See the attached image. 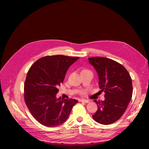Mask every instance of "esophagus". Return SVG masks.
I'll use <instances>...</instances> for the list:
<instances>
[{"label": "esophagus", "instance_id": "34e87169", "mask_svg": "<svg viewBox=\"0 0 149 149\" xmlns=\"http://www.w3.org/2000/svg\"><path fill=\"white\" fill-rule=\"evenodd\" d=\"M81 101V102H86V103H88V102H90V101H89L88 100H84V99H81V100H80V101Z\"/></svg>", "mask_w": 149, "mask_h": 149}]
</instances>
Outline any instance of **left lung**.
Listing matches in <instances>:
<instances>
[{
  "mask_svg": "<svg viewBox=\"0 0 149 149\" xmlns=\"http://www.w3.org/2000/svg\"><path fill=\"white\" fill-rule=\"evenodd\" d=\"M89 62L98 73L99 87L105 93V100H94L98 110L92 116L101 124H110L119 120L124 113L133 94L131 77L118 62L104 57H91Z\"/></svg>",
  "mask_w": 149,
  "mask_h": 149,
  "instance_id": "8db88e82",
  "label": "left lung"
}]
</instances>
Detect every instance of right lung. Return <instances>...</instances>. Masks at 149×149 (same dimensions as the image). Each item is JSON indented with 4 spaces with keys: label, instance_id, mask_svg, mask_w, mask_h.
I'll return each mask as SVG.
<instances>
[{
    "label": "right lung",
    "instance_id": "obj_1",
    "mask_svg": "<svg viewBox=\"0 0 149 149\" xmlns=\"http://www.w3.org/2000/svg\"><path fill=\"white\" fill-rule=\"evenodd\" d=\"M78 59L62 55L46 56L29 68L24 84L25 102L40 124L48 127L62 124L78 102L72 98H56V95L69 67Z\"/></svg>",
    "mask_w": 149,
    "mask_h": 149
}]
</instances>
